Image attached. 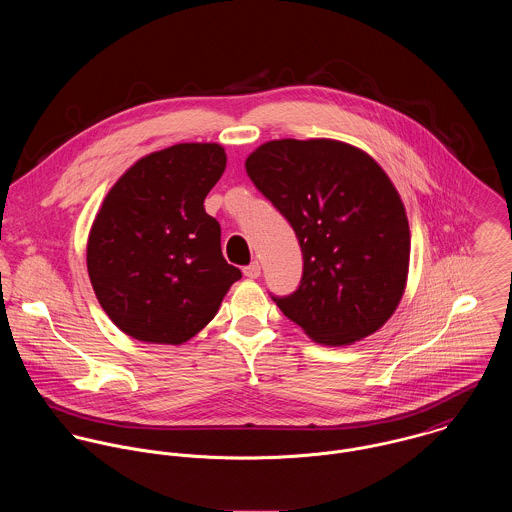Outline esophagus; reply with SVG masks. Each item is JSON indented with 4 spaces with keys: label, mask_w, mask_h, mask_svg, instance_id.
<instances>
[{
    "label": "esophagus",
    "mask_w": 512,
    "mask_h": 512,
    "mask_svg": "<svg viewBox=\"0 0 512 512\" xmlns=\"http://www.w3.org/2000/svg\"><path fill=\"white\" fill-rule=\"evenodd\" d=\"M260 274H262V268H260V264H258V262H252L250 266H246V268H244V276H246V278H250V280L260 278Z\"/></svg>",
    "instance_id": "esophagus-1"
}]
</instances>
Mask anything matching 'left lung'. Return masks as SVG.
I'll list each match as a JSON object with an SVG mask.
<instances>
[{"label": "left lung", "instance_id": "obj_1", "mask_svg": "<svg viewBox=\"0 0 512 512\" xmlns=\"http://www.w3.org/2000/svg\"><path fill=\"white\" fill-rule=\"evenodd\" d=\"M246 173L290 220L303 252L299 288L274 297L303 333L347 347L396 311L410 270V226L400 193L361 147L339 140H272Z\"/></svg>", "mask_w": 512, "mask_h": 512}]
</instances>
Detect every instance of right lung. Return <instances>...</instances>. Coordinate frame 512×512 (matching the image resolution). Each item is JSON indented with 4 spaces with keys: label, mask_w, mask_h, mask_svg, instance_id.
<instances>
[{
    "label": "right lung",
    "mask_w": 512,
    "mask_h": 512,
    "mask_svg": "<svg viewBox=\"0 0 512 512\" xmlns=\"http://www.w3.org/2000/svg\"><path fill=\"white\" fill-rule=\"evenodd\" d=\"M224 167L220 144H175L138 159L106 193L88 232L86 268L122 333L183 345L242 278L222 258L219 222L203 205Z\"/></svg>",
    "instance_id": "obj_1"
}]
</instances>
